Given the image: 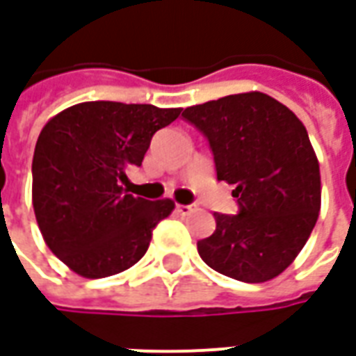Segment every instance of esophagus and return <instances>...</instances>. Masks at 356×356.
Masks as SVG:
<instances>
[{
    "mask_svg": "<svg viewBox=\"0 0 356 356\" xmlns=\"http://www.w3.org/2000/svg\"><path fill=\"white\" fill-rule=\"evenodd\" d=\"M175 208H177V211L181 213V216H188L191 211H194V209H196V206H191V204H188V206H186V204H177Z\"/></svg>",
    "mask_w": 356,
    "mask_h": 356,
    "instance_id": "obj_1",
    "label": "esophagus"
}]
</instances>
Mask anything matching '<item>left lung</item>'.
<instances>
[{
    "mask_svg": "<svg viewBox=\"0 0 356 356\" xmlns=\"http://www.w3.org/2000/svg\"><path fill=\"white\" fill-rule=\"evenodd\" d=\"M209 140L219 181L234 185L238 216L213 213L198 240L206 265L240 282H267L290 267L321 211V168L305 125L259 91L229 95L183 112Z\"/></svg>",
    "mask_w": 356,
    "mask_h": 356,
    "instance_id": "1",
    "label": "left lung"
}]
</instances>
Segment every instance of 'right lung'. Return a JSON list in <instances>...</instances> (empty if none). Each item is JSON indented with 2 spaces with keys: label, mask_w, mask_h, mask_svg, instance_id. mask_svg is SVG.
<instances>
[{
  "label": "right lung",
  "mask_w": 356,
  "mask_h": 356,
  "mask_svg": "<svg viewBox=\"0 0 356 356\" xmlns=\"http://www.w3.org/2000/svg\"><path fill=\"white\" fill-rule=\"evenodd\" d=\"M181 108L91 101L43 125L32 160V204L45 244L83 278H104L147 254L170 198L145 200L124 191L158 129Z\"/></svg>",
  "instance_id": "right-lung-1"
}]
</instances>
